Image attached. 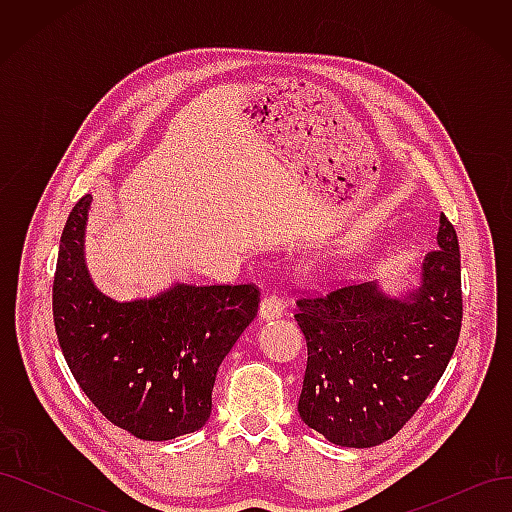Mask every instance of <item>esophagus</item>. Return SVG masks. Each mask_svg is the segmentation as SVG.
Masks as SVG:
<instances>
[{"label":"esophagus","mask_w":512,"mask_h":512,"mask_svg":"<svg viewBox=\"0 0 512 512\" xmlns=\"http://www.w3.org/2000/svg\"><path fill=\"white\" fill-rule=\"evenodd\" d=\"M286 314V305L280 294H269V297L262 299L260 303V320H277Z\"/></svg>","instance_id":"1"}]
</instances>
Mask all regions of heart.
<instances>
[{
  "mask_svg": "<svg viewBox=\"0 0 512 512\" xmlns=\"http://www.w3.org/2000/svg\"><path fill=\"white\" fill-rule=\"evenodd\" d=\"M318 265H322V260H314L312 265H307V271H314V269H318Z\"/></svg>",
  "mask_w": 512,
  "mask_h": 512,
  "instance_id": "b5f03b06",
  "label": "heart"
}]
</instances>
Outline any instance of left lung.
Here are the masks:
<instances>
[{"label": "left lung", "mask_w": 512, "mask_h": 512, "mask_svg": "<svg viewBox=\"0 0 512 512\" xmlns=\"http://www.w3.org/2000/svg\"><path fill=\"white\" fill-rule=\"evenodd\" d=\"M438 247L423 260L421 284L399 297L365 282L297 301L307 342L299 414L329 442L391 440L442 378L463 314L459 241L446 215Z\"/></svg>", "instance_id": "1"}]
</instances>
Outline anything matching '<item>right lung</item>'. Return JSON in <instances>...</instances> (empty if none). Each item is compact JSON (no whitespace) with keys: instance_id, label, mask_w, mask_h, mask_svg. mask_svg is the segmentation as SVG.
<instances>
[{"instance_id":"right-lung-1","label":"right lung","mask_w":512,"mask_h":512,"mask_svg":"<svg viewBox=\"0 0 512 512\" xmlns=\"http://www.w3.org/2000/svg\"><path fill=\"white\" fill-rule=\"evenodd\" d=\"M91 196L61 232L53 320L61 352L108 421L141 440H173L209 421L224 356L258 314L254 284H173L156 297L115 301L91 282L85 228Z\"/></svg>"}]
</instances>
